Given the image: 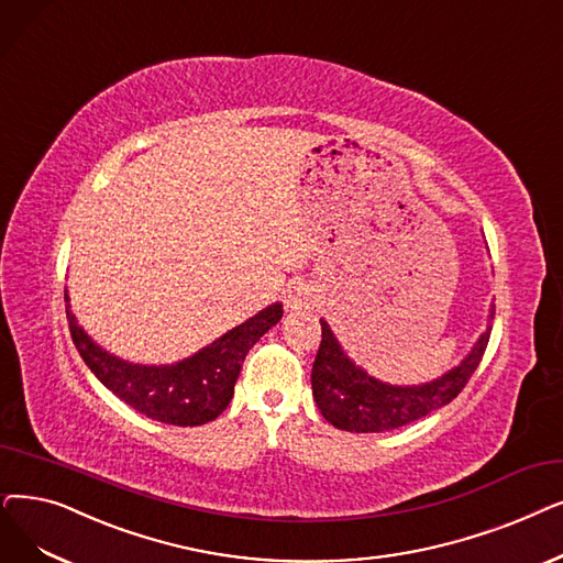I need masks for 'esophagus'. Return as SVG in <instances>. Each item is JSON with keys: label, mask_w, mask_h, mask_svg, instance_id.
Here are the masks:
<instances>
[{"label": "esophagus", "mask_w": 563, "mask_h": 563, "mask_svg": "<svg viewBox=\"0 0 563 563\" xmlns=\"http://www.w3.org/2000/svg\"><path fill=\"white\" fill-rule=\"evenodd\" d=\"M310 299H312V295H310L308 287L295 285V287L287 289L285 306H287L289 310H301V308H308V306H310Z\"/></svg>", "instance_id": "obj_1"}]
</instances>
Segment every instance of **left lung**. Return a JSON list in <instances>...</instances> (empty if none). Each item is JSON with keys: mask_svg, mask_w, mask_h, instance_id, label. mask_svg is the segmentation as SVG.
<instances>
[{"mask_svg": "<svg viewBox=\"0 0 563 563\" xmlns=\"http://www.w3.org/2000/svg\"><path fill=\"white\" fill-rule=\"evenodd\" d=\"M495 317V312H490ZM490 329L476 342L474 352L455 371L423 386H388L365 375L340 350L329 324L322 320V342L312 363V398L322 417L347 432H384L428 417L449 405L467 386L485 354Z\"/></svg>", "mask_w": 563, "mask_h": 563, "instance_id": "1", "label": "left lung"}]
</instances>
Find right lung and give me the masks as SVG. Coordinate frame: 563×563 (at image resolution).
I'll list each match as a JSON object with an SVG mask.
<instances>
[{"label":"right lung","mask_w":563,"mask_h":563,"mask_svg":"<svg viewBox=\"0 0 563 563\" xmlns=\"http://www.w3.org/2000/svg\"><path fill=\"white\" fill-rule=\"evenodd\" d=\"M280 317L283 306L274 303L181 363L133 365L93 345L66 303L73 345L87 368L119 400L146 419L169 426H202L223 413L234 396L243 358L268 329L280 322Z\"/></svg>","instance_id":"obj_1"}]
</instances>
